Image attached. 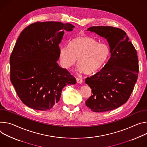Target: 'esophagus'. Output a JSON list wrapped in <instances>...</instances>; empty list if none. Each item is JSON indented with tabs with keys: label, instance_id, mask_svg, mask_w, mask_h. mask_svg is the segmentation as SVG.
Here are the masks:
<instances>
[{
	"label": "esophagus",
	"instance_id": "obj_1",
	"mask_svg": "<svg viewBox=\"0 0 147 147\" xmlns=\"http://www.w3.org/2000/svg\"><path fill=\"white\" fill-rule=\"evenodd\" d=\"M76 82L78 84H82L83 82V80L82 79H80V78H76Z\"/></svg>",
	"mask_w": 147,
	"mask_h": 147
}]
</instances>
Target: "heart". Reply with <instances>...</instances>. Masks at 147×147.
<instances>
[{
	"label": "heart",
	"mask_w": 147,
	"mask_h": 147,
	"mask_svg": "<svg viewBox=\"0 0 147 147\" xmlns=\"http://www.w3.org/2000/svg\"><path fill=\"white\" fill-rule=\"evenodd\" d=\"M69 47H61L59 58L62 67L69 69L78 59V71L86 74L99 70L110 55V48L104 42L88 36H78L69 42Z\"/></svg>",
	"instance_id": "heart-1"
}]
</instances>
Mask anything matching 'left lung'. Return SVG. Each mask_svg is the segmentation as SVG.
Masks as SVG:
<instances>
[{"label": "left lung", "mask_w": 147, "mask_h": 147, "mask_svg": "<svg viewBox=\"0 0 147 147\" xmlns=\"http://www.w3.org/2000/svg\"><path fill=\"white\" fill-rule=\"evenodd\" d=\"M87 30L107 40L110 55L102 69L85 79L92 93L86 106L94 112L115 109L127 102L137 80V51L125 32L119 28L93 26Z\"/></svg>", "instance_id": "left-lung-1"}]
</instances>
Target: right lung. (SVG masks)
I'll return each mask as SVG.
<instances>
[{
    "mask_svg": "<svg viewBox=\"0 0 147 147\" xmlns=\"http://www.w3.org/2000/svg\"><path fill=\"white\" fill-rule=\"evenodd\" d=\"M74 27L69 23L38 22L22 31L10 55V76L27 106L50 110L59 102L62 89L76 84V79L57 62L64 32Z\"/></svg>",
    "mask_w": 147,
    "mask_h": 147,
    "instance_id": "add662e5",
    "label": "right lung"
}]
</instances>
